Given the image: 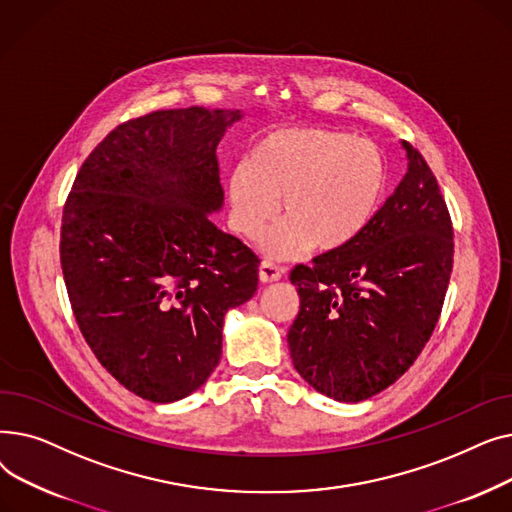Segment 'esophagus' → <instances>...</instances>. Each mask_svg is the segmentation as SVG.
<instances>
[{
    "label": "esophagus",
    "instance_id": "34e87169",
    "mask_svg": "<svg viewBox=\"0 0 512 512\" xmlns=\"http://www.w3.org/2000/svg\"><path fill=\"white\" fill-rule=\"evenodd\" d=\"M282 278V267L272 261H261L259 265V280L261 282H276Z\"/></svg>",
    "mask_w": 512,
    "mask_h": 512
}]
</instances>
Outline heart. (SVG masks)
<instances>
[{
	"label": "heart",
	"instance_id": "obj_1",
	"mask_svg": "<svg viewBox=\"0 0 512 512\" xmlns=\"http://www.w3.org/2000/svg\"><path fill=\"white\" fill-rule=\"evenodd\" d=\"M388 186L382 149L353 134L324 128H280L263 134L247 164L230 172L232 228L259 238L278 213L286 220L263 238L274 259H292L311 245L342 251L378 213Z\"/></svg>",
	"mask_w": 512,
	"mask_h": 512
}]
</instances>
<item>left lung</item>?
I'll list each match as a JSON object with an SVG mask.
<instances>
[{"instance_id":"8db88e82","label":"left lung","mask_w":512,"mask_h":512,"mask_svg":"<svg viewBox=\"0 0 512 512\" xmlns=\"http://www.w3.org/2000/svg\"><path fill=\"white\" fill-rule=\"evenodd\" d=\"M409 172L342 251L297 265L301 307L288 330L294 369L340 402L392 386L432 336L452 272V222L423 155L402 143Z\"/></svg>"}]
</instances>
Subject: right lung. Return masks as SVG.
Wrapping results in <instances>:
<instances>
[{"instance_id": "1", "label": "right lung", "mask_w": 512, "mask_h": 512, "mask_svg": "<svg viewBox=\"0 0 512 512\" xmlns=\"http://www.w3.org/2000/svg\"><path fill=\"white\" fill-rule=\"evenodd\" d=\"M236 120L205 107L128 120L85 159L64 205L76 324L97 361L151 402L205 384L226 311L257 290L259 257L209 220L224 203L215 149Z\"/></svg>"}]
</instances>
